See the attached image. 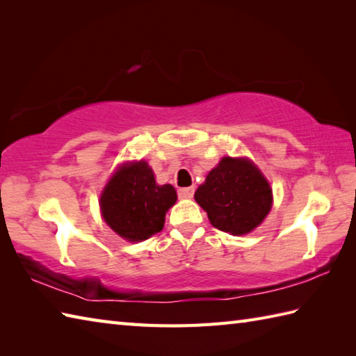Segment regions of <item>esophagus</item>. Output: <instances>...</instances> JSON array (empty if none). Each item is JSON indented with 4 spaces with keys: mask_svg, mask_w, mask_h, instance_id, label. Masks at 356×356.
Returning a JSON list of instances; mask_svg holds the SVG:
<instances>
[{
    "mask_svg": "<svg viewBox=\"0 0 356 356\" xmlns=\"http://www.w3.org/2000/svg\"><path fill=\"white\" fill-rule=\"evenodd\" d=\"M177 194H179V197H180V199H191L193 195H194V188H193V186L180 188Z\"/></svg>",
    "mask_w": 356,
    "mask_h": 356,
    "instance_id": "obj_1",
    "label": "esophagus"
}]
</instances>
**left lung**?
Masks as SVG:
<instances>
[{
  "instance_id": "left-lung-1",
  "label": "left lung",
  "mask_w": 356,
  "mask_h": 356,
  "mask_svg": "<svg viewBox=\"0 0 356 356\" xmlns=\"http://www.w3.org/2000/svg\"><path fill=\"white\" fill-rule=\"evenodd\" d=\"M214 228L232 236L251 232L272 207V190L248 159L223 157L194 194Z\"/></svg>"
}]
</instances>
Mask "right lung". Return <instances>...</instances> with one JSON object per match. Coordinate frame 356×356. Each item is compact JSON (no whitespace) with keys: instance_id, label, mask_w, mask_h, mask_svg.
I'll use <instances>...</instances> for the list:
<instances>
[{"instance_id":"obj_1","label":"right lung","mask_w":356,"mask_h":356,"mask_svg":"<svg viewBox=\"0 0 356 356\" xmlns=\"http://www.w3.org/2000/svg\"><path fill=\"white\" fill-rule=\"evenodd\" d=\"M177 200L174 186H159L147 162L122 165L101 195V211L110 228L128 241L161 232L165 214Z\"/></svg>"}]
</instances>
